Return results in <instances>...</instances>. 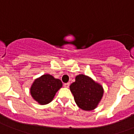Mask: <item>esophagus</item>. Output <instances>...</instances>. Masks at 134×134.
<instances>
[{
	"label": "esophagus",
	"mask_w": 134,
	"mask_h": 134,
	"mask_svg": "<svg viewBox=\"0 0 134 134\" xmlns=\"http://www.w3.org/2000/svg\"><path fill=\"white\" fill-rule=\"evenodd\" d=\"M69 85H70L69 82H67V83H65L64 84V87H65V88H69Z\"/></svg>",
	"instance_id": "34e87169"
}]
</instances>
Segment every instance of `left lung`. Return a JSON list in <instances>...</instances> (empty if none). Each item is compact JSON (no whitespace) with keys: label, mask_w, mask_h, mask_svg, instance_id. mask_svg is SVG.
I'll use <instances>...</instances> for the list:
<instances>
[{"label":"left lung","mask_w":134,"mask_h":134,"mask_svg":"<svg viewBox=\"0 0 134 134\" xmlns=\"http://www.w3.org/2000/svg\"><path fill=\"white\" fill-rule=\"evenodd\" d=\"M70 91L77 106L85 111L95 109L104 94L100 84L83 74L76 76L75 81L70 85Z\"/></svg>","instance_id":"1"}]
</instances>
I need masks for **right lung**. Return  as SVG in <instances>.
Wrapping results in <instances>:
<instances>
[{"label": "right lung", "instance_id": "right-lung-1", "mask_svg": "<svg viewBox=\"0 0 134 134\" xmlns=\"http://www.w3.org/2000/svg\"><path fill=\"white\" fill-rule=\"evenodd\" d=\"M62 86L61 80L45 74L34 81L30 87L31 96L40 104H47L53 100L56 92Z\"/></svg>", "mask_w": 134, "mask_h": 134}]
</instances>
